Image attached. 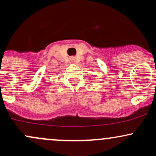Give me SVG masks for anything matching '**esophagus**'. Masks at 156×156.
<instances>
[{
  "instance_id": "34e87169",
  "label": "esophagus",
  "mask_w": 156,
  "mask_h": 156,
  "mask_svg": "<svg viewBox=\"0 0 156 156\" xmlns=\"http://www.w3.org/2000/svg\"><path fill=\"white\" fill-rule=\"evenodd\" d=\"M70 61L73 62V63H75L76 62V58L75 56H73L70 58Z\"/></svg>"
}]
</instances>
